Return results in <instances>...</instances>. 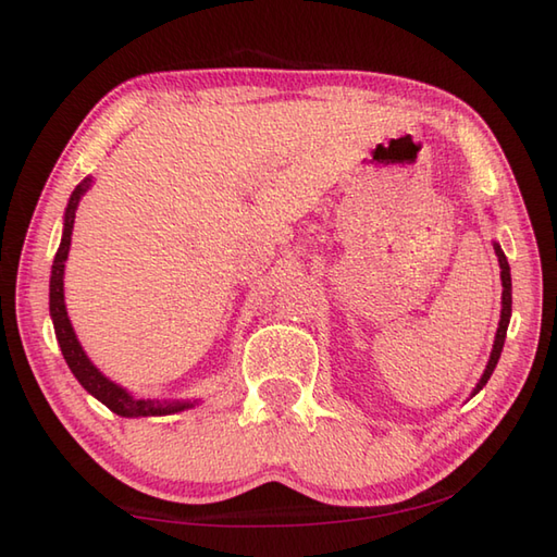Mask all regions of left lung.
Wrapping results in <instances>:
<instances>
[{
	"mask_svg": "<svg viewBox=\"0 0 557 557\" xmlns=\"http://www.w3.org/2000/svg\"><path fill=\"white\" fill-rule=\"evenodd\" d=\"M495 246V256H498V263H500V280H503V311H500V323H498V333H495V342H493V351H491V359L486 371H483L481 381L474 387V395L479 389L488 383V377L495 371V363L500 359V351L505 345V335H507V325H510V315H512V277H510V265H507V258L503 253V248L498 244Z\"/></svg>",
	"mask_w": 557,
	"mask_h": 557,
	"instance_id": "obj_1",
	"label": "left lung"
}]
</instances>
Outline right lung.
Masks as SVG:
<instances>
[{
  "mask_svg": "<svg viewBox=\"0 0 557 557\" xmlns=\"http://www.w3.org/2000/svg\"><path fill=\"white\" fill-rule=\"evenodd\" d=\"M90 176L88 180H83L76 188L74 194L69 198V206L64 212V232H62V244L57 248V256H54V263H52V277H50V315H52V323H54V335L59 347H62L64 359L69 363L71 373L76 375V381L88 389V393L100 399L104 407L112 409L114 413H120V417H164V413H174V411H184L188 407L196 405V399L191 401H160V399H140L134 397L132 393H126L122 385L112 383L110 377H104L92 361L86 357V351H83L81 342L76 339L74 327H71V321L66 315V304H64V263H66V256H69V246H71V232H74V218H76V208H78V200L81 196L88 191L90 188Z\"/></svg>",
  "mask_w": 557,
  "mask_h": 557,
  "instance_id": "obj_1",
  "label": "right lung"
}]
</instances>
